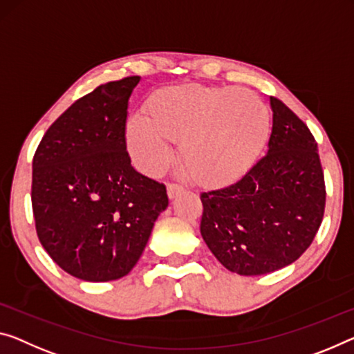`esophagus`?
Wrapping results in <instances>:
<instances>
[{
	"mask_svg": "<svg viewBox=\"0 0 354 354\" xmlns=\"http://www.w3.org/2000/svg\"><path fill=\"white\" fill-rule=\"evenodd\" d=\"M183 192L185 188L180 187V185H176V183L167 185V196H169V199H176L177 196H180Z\"/></svg>",
	"mask_w": 354,
	"mask_h": 354,
	"instance_id": "34e87169",
	"label": "esophagus"
}]
</instances>
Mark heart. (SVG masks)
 Listing matches in <instances>:
<instances>
[{
  "label": "heart",
  "mask_w": 354,
  "mask_h": 354,
  "mask_svg": "<svg viewBox=\"0 0 354 354\" xmlns=\"http://www.w3.org/2000/svg\"><path fill=\"white\" fill-rule=\"evenodd\" d=\"M270 134L268 106L245 88L172 86L151 97L149 117L136 113L127 127L128 149L147 174L174 158L182 140L183 166L205 187L230 185L248 174Z\"/></svg>",
  "instance_id": "obj_1"
}]
</instances>
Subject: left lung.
<instances>
[{"label": "left lung", "instance_id": "8db88e82", "mask_svg": "<svg viewBox=\"0 0 354 354\" xmlns=\"http://www.w3.org/2000/svg\"><path fill=\"white\" fill-rule=\"evenodd\" d=\"M268 151L241 180L201 194V236L239 275L286 268L312 243L324 214L318 145L290 107L270 97Z\"/></svg>", "mask_w": 354, "mask_h": 354}]
</instances>
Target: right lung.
I'll return each instance as SVG.
<instances>
[{
  "label": "right lung",
  "instance_id": "1",
  "mask_svg": "<svg viewBox=\"0 0 354 354\" xmlns=\"http://www.w3.org/2000/svg\"><path fill=\"white\" fill-rule=\"evenodd\" d=\"M140 77L102 84L59 115L32 158L31 204L50 258L85 281L122 279L166 210V187L131 166L128 104Z\"/></svg>",
  "mask_w": 354,
  "mask_h": 354
}]
</instances>
